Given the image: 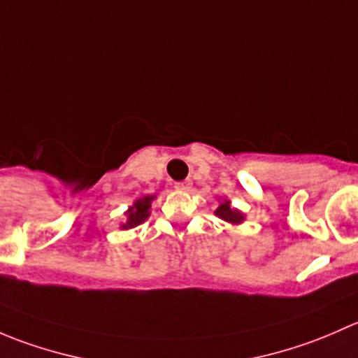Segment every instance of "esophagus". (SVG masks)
<instances>
[{
	"instance_id": "obj_1",
	"label": "esophagus",
	"mask_w": 358,
	"mask_h": 358,
	"mask_svg": "<svg viewBox=\"0 0 358 358\" xmlns=\"http://www.w3.org/2000/svg\"><path fill=\"white\" fill-rule=\"evenodd\" d=\"M175 189L182 190V192H189L192 189V182L190 180H183V182H176L175 183Z\"/></svg>"
}]
</instances>
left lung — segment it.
I'll list each match as a JSON object with an SVG mask.
<instances>
[{"label": "left lung", "instance_id": "8db88e82", "mask_svg": "<svg viewBox=\"0 0 358 358\" xmlns=\"http://www.w3.org/2000/svg\"><path fill=\"white\" fill-rule=\"evenodd\" d=\"M215 215L218 216V218L225 220V222L232 223V225H239V223L244 222V215L239 211V209L230 208V201H223L222 204L216 208Z\"/></svg>", "mask_w": 358, "mask_h": 358}]
</instances>
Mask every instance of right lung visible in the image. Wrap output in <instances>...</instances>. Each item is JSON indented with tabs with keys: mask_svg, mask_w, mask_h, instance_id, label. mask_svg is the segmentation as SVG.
Masks as SVG:
<instances>
[{
	"mask_svg": "<svg viewBox=\"0 0 358 358\" xmlns=\"http://www.w3.org/2000/svg\"><path fill=\"white\" fill-rule=\"evenodd\" d=\"M152 201H154V196H145L142 197V199L133 202L131 208L126 211L128 220H126V223H122L121 229H133V227L145 222L150 215L149 209H150V204H152Z\"/></svg>",
	"mask_w": 358,
	"mask_h": 358,
	"instance_id": "1",
	"label": "right lung"
}]
</instances>
